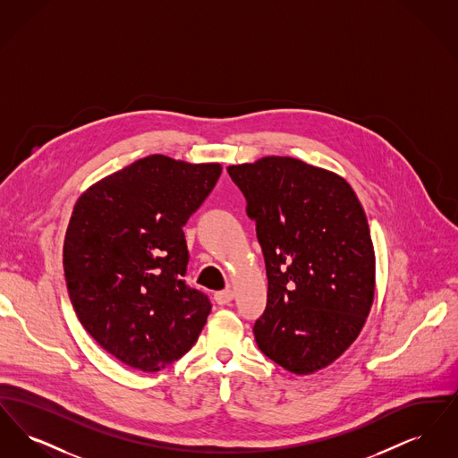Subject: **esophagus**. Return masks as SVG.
I'll return each instance as SVG.
<instances>
[{
	"label": "esophagus",
	"instance_id": "34e87169",
	"mask_svg": "<svg viewBox=\"0 0 458 458\" xmlns=\"http://www.w3.org/2000/svg\"><path fill=\"white\" fill-rule=\"evenodd\" d=\"M233 297H235V293H233V290H230V288L221 290V292L215 293V301H216L219 305L230 304V302L233 301Z\"/></svg>",
	"mask_w": 458,
	"mask_h": 458
}]
</instances>
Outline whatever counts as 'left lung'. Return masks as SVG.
Segmentation results:
<instances>
[{"mask_svg":"<svg viewBox=\"0 0 458 458\" xmlns=\"http://www.w3.org/2000/svg\"><path fill=\"white\" fill-rule=\"evenodd\" d=\"M261 243L262 353L305 376L333 364L366 325L376 286L369 225L349 182L290 156L228 166Z\"/></svg>","mask_w":458,"mask_h":458,"instance_id":"1","label":"left lung"}]
</instances>
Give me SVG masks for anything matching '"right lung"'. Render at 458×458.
<instances>
[{
	"label": "right lung",
	"instance_id": "add662e5",
	"mask_svg": "<svg viewBox=\"0 0 458 458\" xmlns=\"http://www.w3.org/2000/svg\"><path fill=\"white\" fill-rule=\"evenodd\" d=\"M221 170L151 154L101 178L73 206L64 243L70 301L89 335L129 368L165 369L208 321V297L182 280V228Z\"/></svg>",
	"mask_w": 458,
	"mask_h": 458
}]
</instances>
